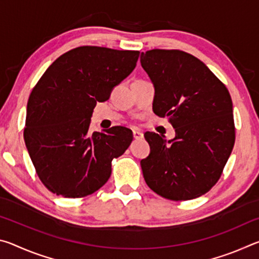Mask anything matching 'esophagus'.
Masks as SVG:
<instances>
[{
    "mask_svg": "<svg viewBox=\"0 0 259 259\" xmlns=\"http://www.w3.org/2000/svg\"><path fill=\"white\" fill-rule=\"evenodd\" d=\"M133 136H134L135 139H142L143 138V134L140 133V131H137V130L133 131Z\"/></svg>",
    "mask_w": 259,
    "mask_h": 259,
    "instance_id": "esophagus-1",
    "label": "esophagus"
}]
</instances>
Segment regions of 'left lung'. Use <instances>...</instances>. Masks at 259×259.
Returning <instances> with one entry per match:
<instances>
[{
    "mask_svg": "<svg viewBox=\"0 0 259 259\" xmlns=\"http://www.w3.org/2000/svg\"><path fill=\"white\" fill-rule=\"evenodd\" d=\"M140 64L155 88L153 111L169 117L176 137L146 133L151 153L143 176L162 198L186 201L218 182L233 150L235 126L229 90L196 57L181 50L142 52Z\"/></svg>",
    "mask_w": 259,
    "mask_h": 259,
    "instance_id": "obj_1",
    "label": "left lung"
}]
</instances>
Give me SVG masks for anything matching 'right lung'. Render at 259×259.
I'll list each match as a JSON object with an SVG mask.
<instances>
[{
  "label": "right lung",
  "mask_w": 259,
  "mask_h": 259,
  "mask_svg": "<svg viewBox=\"0 0 259 259\" xmlns=\"http://www.w3.org/2000/svg\"><path fill=\"white\" fill-rule=\"evenodd\" d=\"M139 51L84 46L57 58L27 103L24 139L30 160L48 190L64 198H84L105 185L112 160L123 154L133 133L113 126L89 131L97 102L134 71Z\"/></svg>",
  "instance_id": "right-lung-1"
}]
</instances>
